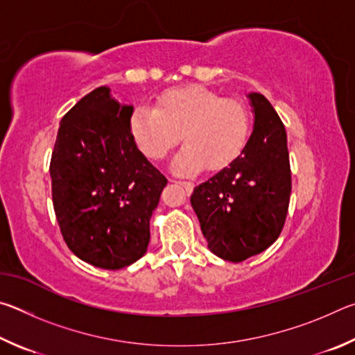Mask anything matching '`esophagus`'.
<instances>
[{
  "instance_id": "34e87169",
  "label": "esophagus",
  "mask_w": 355,
  "mask_h": 355,
  "mask_svg": "<svg viewBox=\"0 0 355 355\" xmlns=\"http://www.w3.org/2000/svg\"><path fill=\"white\" fill-rule=\"evenodd\" d=\"M172 182H173V183H178V184H182L183 188H184L186 191H188V192H191L192 189H194V183H192V182H188V180H175V178H173Z\"/></svg>"
}]
</instances>
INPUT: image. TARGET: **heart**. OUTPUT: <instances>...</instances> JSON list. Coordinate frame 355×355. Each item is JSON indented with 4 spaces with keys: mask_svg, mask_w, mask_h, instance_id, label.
<instances>
[{
    "mask_svg": "<svg viewBox=\"0 0 355 355\" xmlns=\"http://www.w3.org/2000/svg\"><path fill=\"white\" fill-rule=\"evenodd\" d=\"M130 130L150 159H163L182 133L184 146L172 161L173 171L192 173L205 164L209 171H220L248 147L252 112L239 98H224L203 86H184L164 92L156 107H135Z\"/></svg>",
    "mask_w": 355,
    "mask_h": 355,
    "instance_id": "b5f03b06",
    "label": "heart"
}]
</instances>
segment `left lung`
Masks as SVG:
<instances>
[{
    "label": "left lung",
    "mask_w": 355,
    "mask_h": 355,
    "mask_svg": "<svg viewBox=\"0 0 355 355\" xmlns=\"http://www.w3.org/2000/svg\"><path fill=\"white\" fill-rule=\"evenodd\" d=\"M248 97L255 114L248 147L191 196L208 249L233 263L260 254L279 238L291 194L284 123L264 95Z\"/></svg>",
    "instance_id": "left-lung-1"
}]
</instances>
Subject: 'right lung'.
I'll list each match as a JSON object with an SVG mask.
<instances>
[{
  "mask_svg": "<svg viewBox=\"0 0 355 355\" xmlns=\"http://www.w3.org/2000/svg\"><path fill=\"white\" fill-rule=\"evenodd\" d=\"M131 112L110 87H97L62 117L50 163L65 244L83 261L112 271L147 252L150 218L167 184L137 148Z\"/></svg>",
  "mask_w": 355,
  "mask_h": 355,
  "instance_id": "obj_1",
  "label": "right lung"
}]
</instances>
